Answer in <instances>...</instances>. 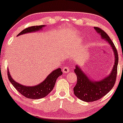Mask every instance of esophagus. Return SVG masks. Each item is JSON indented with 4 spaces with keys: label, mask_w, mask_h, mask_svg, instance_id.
I'll list each match as a JSON object with an SVG mask.
<instances>
[{
    "label": "esophagus",
    "mask_w": 123,
    "mask_h": 123,
    "mask_svg": "<svg viewBox=\"0 0 123 123\" xmlns=\"http://www.w3.org/2000/svg\"><path fill=\"white\" fill-rule=\"evenodd\" d=\"M62 71L64 73H68L69 72V68L68 66H65L62 69Z\"/></svg>",
    "instance_id": "obj_1"
}]
</instances>
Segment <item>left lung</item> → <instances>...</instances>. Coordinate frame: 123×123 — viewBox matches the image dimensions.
<instances>
[{"instance_id":"left-lung-1","label":"left lung","mask_w":123,"mask_h":123,"mask_svg":"<svg viewBox=\"0 0 123 123\" xmlns=\"http://www.w3.org/2000/svg\"><path fill=\"white\" fill-rule=\"evenodd\" d=\"M94 28L101 35L102 39L111 45L115 55V62L111 73L98 81L91 79L83 71L81 68L76 65L74 71L77 76V81L75 87L73 88L74 94L76 97L85 102L97 101L108 94L115 85L117 73L118 57L115 45L106 32L98 27Z\"/></svg>"}]
</instances>
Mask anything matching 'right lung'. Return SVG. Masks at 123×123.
Listing matches in <instances>:
<instances>
[{
	"instance_id": "add662e5",
	"label": "right lung",
	"mask_w": 123,
	"mask_h": 123,
	"mask_svg": "<svg viewBox=\"0 0 123 123\" xmlns=\"http://www.w3.org/2000/svg\"><path fill=\"white\" fill-rule=\"evenodd\" d=\"M44 26V25L31 26L21 31L18 36L25 33L37 32L38 31L42 30V28ZM7 74L8 79L10 83L21 94L27 98L36 99H40L46 97L53 90L55 84L56 80L59 76L62 74V72L61 71V68H58L53 70L47 76L46 79L44 81L40 84L34 86H24L15 81L10 75L8 69L7 70Z\"/></svg>"
}]
</instances>
